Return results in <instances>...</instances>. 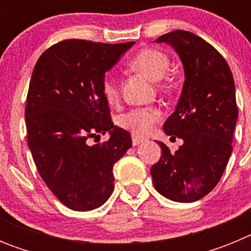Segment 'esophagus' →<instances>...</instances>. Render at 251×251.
<instances>
[{
  "label": "esophagus",
  "mask_w": 251,
  "mask_h": 251,
  "mask_svg": "<svg viewBox=\"0 0 251 251\" xmlns=\"http://www.w3.org/2000/svg\"><path fill=\"white\" fill-rule=\"evenodd\" d=\"M146 141L145 137H141L138 136V134H132V143L133 146H138L141 145V143H143V142Z\"/></svg>",
  "instance_id": "esophagus-1"
}]
</instances>
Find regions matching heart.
Listing matches in <instances>:
<instances>
[{
	"mask_svg": "<svg viewBox=\"0 0 251 251\" xmlns=\"http://www.w3.org/2000/svg\"><path fill=\"white\" fill-rule=\"evenodd\" d=\"M129 66L150 77L151 80L158 81L167 73L170 68V59L161 50L143 49L132 57ZM170 84L171 79H167L163 86H168ZM101 93L109 104L118 103L121 98V85L114 75L108 74L104 76L103 83H101ZM159 118H161V112L157 108H152V106L134 108L119 115L118 124L122 128L142 134V133H147Z\"/></svg>",
	"mask_w": 251,
	"mask_h": 251,
	"instance_id": "b5f03b06",
	"label": "heart"
}]
</instances>
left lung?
Masks as SVG:
<instances>
[{
    "mask_svg": "<svg viewBox=\"0 0 251 251\" xmlns=\"http://www.w3.org/2000/svg\"><path fill=\"white\" fill-rule=\"evenodd\" d=\"M156 43L175 49L185 72L176 109L163 124L167 136L183 145L175 152L158 142L162 156L151 168L162 196L195 202L219 183L232 152L238 105L231 70L214 46L197 35L176 30Z\"/></svg>",
    "mask_w": 251,
    "mask_h": 251,
    "instance_id": "left-lung-1",
    "label": "left lung"
}]
</instances>
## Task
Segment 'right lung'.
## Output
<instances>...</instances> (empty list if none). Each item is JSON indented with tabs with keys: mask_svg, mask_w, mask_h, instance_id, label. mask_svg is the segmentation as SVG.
<instances>
[{
	"mask_svg": "<svg viewBox=\"0 0 251 251\" xmlns=\"http://www.w3.org/2000/svg\"><path fill=\"white\" fill-rule=\"evenodd\" d=\"M133 45L65 40L39 57L31 75L28 148L46 186L74 211H90L109 199L113 166L132 146L129 133L113 124L101 83ZM105 132L108 141L90 145Z\"/></svg>",
	"mask_w": 251,
	"mask_h": 251,
	"instance_id": "add662e5",
	"label": "right lung"
}]
</instances>
